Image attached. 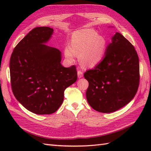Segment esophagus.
<instances>
[{"label":"esophagus","instance_id":"1","mask_svg":"<svg viewBox=\"0 0 151 151\" xmlns=\"http://www.w3.org/2000/svg\"><path fill=\"white\" fill-rule=\"evenodd\" d=\"M77 74H78V78H81L82 77H83V73L81 71V70H78L77 71Z\"/></svg>","mask_w":151,"mask_h":151}]
</instances>
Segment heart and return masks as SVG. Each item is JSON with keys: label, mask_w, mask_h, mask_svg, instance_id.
Masks as SVG:
<instances>
[{"label": "heart", "mask_w": 151, "mask_h": 151, "mask_svg": "<svg viewBox=\"0 0 151 151\" xmlns=\"http://www.w3.org/2000/svg\"><path fill=\"white\" fill-rule=\"evenodd\" d=\"M106 48V41L103 36L93 29H83L72 34L70 47L65 48L64 54L70 61L79 56L82 66L94 67L103 59Z\"/></svg>", "instance_id": "1"}]
</instances>
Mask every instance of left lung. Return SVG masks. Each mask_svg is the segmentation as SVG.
Segmentation results:
<instances>
[{
	"label": "left lung",
	"mask_w": 151,
	"mask_h": 151,
	"mask_svg": "<svg viewBox=\"0 0 151 151\" xmlns=\"http://www.w3.org/2000/svg\"><path fill=\"white\" fill-rule=\"evenodd\" d=\"M89 82L86 99L96 111L111 113L132 100L139 81V58L133 45L116 32L104 57L93 69L84 73Z\"/></svg>",
	"instance_id": "obj_1"
}]
</instances>
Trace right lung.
Wrapping results in <instances>:
<instances>
[{
  "instance_id": "right-lung-1",
  "label": "right lung",
  "mask_w": 151,
  "mask_h": 151,
  "mask_svg": "<svg viewBox=\"0 0 151 151\" xmlns=\"http://www.w3.org/2000/svg\"><path fill=\"white\" fill-rule=\"evenodd\" d=\"M53 32L47 27L34 28L15 47L9 61L13 93L36 114L55 112L63 101L65 89L77 80L75 66L64 67L62 52L46 45Z\"/></svg>"
}]
</instances>
